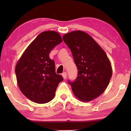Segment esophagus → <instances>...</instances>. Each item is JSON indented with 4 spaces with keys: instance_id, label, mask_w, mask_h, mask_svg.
Listing matches in <instances>:
<instances>
[{
    "instance_id": "1",
    "label": "esophagus",
    "mask_w": 131,
    "mask_h": 131,
    "mask_svg": "<svg viewBox=\"0 0 131 131\" xmlns=\"http://www.w3.org/2000/svg\"><path fill=\"white\" fill-rule=\"evenodd\" d=\"M62 78H63L64 79H66V78H67V73L64 72L63 73H62Z\"/></svg>"
}]
</instances>
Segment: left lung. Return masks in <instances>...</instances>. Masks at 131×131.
<instances>
[{"label":"left lung","mask_w":131,"mask_h":131,"mask_svg":"<svg viewBox=\"0 0 131 131\" xmlns=\"http://www.w3.org/2000/svg\"><path fill=\"white\" fill-rule=\"evenodd\" d=\"M62 39L71 50L78 75L69 81L79 100L89 102L104 92L112 76V67L106 53L95 40L83 31L66 34Z\"/></svg>","instance_id":"obj_1"}]
</instances>
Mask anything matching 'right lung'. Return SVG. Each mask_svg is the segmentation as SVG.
<instances>
[{
  "label": "right lung",
  "instance_id": "1",
  "mask_svg": "<svg viewBox=\"0 0 131 131\" xmlns=\"http://www.w3.org/2000/svg\"><path fill=\"white\" fill-rule=\"evenodd\" d=\"M62 42L58 32L45 31L39 34L26 48L15 66L17 84L21 92L31 101L44 104L54 98L63 78L55 70L50 52Z\"/></svg>",
  "mask_w": 131,
  "mask_h": 131
}]
</instances>
